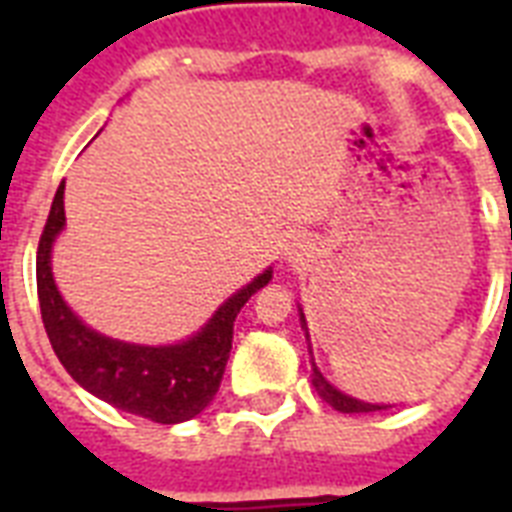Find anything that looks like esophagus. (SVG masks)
Returning <instances> with one entry per match:
<instances>
[{
  "label": "esophagus",
  "instance_id": "esophagus-1",
  "mask_svg": "<svg viewBox=\"0 0 512 512\" xmlns=\"http://www.w3.org/2000/svg\"><path fill=\"white\" fill-rule=\"evenodd\" d=\"M284 255H287V257H295L297 255V244H295V241H292V244H287V249H284Z\"/></svg>",
  "mask_w": 512,
  "mask_h": 512
}]
</instances>
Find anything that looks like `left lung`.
Segmentation results:
<instances>
[{
    "instance_id": "1",
    "label": "left lung",
    "mask_w": 512,
    "mask_h": 512,
    "mask_svg": "<svg viewBox=\"0 0 512 512\" xmlns=\"http://www.w3.org/2000/svg\"><path fill=\"white\" fill-rule=\"evenodd\" d=\"M300 324H303L305 337H308V324H305L303 308H300ZM313 388L319 390V396L324 398L329 406H335L337 412L361 414V412H377V409H385L382 404H366V401H358V398H353V396H345V393H342V390H337L335 385H329L327 377H324V374L316 369V364H313Z\"/></svg>"
}]
</instances>
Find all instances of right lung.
<instances>
[{
    "label": "right lung",
    "instance_id": "right-lung-1",
    "mask_svg": "<svg viewBox=\"0 0 512 512\" xmlns=\"http://www.w3.org/2000/svg\"><path fill=\"white\" fill-rule=\"evenodd\" d=\"M63 225L66 209L60 185L36 252V292L50 345L66 372L100 401L162 425H177L204 412L220 388L231 356L233 321L249 297L271 281V268L228 297L188 340L135 345L90 329L60 297L50 257Z\"/></svg>",
    "mask_w": 512,
    "mask_h": 512
}]
</instances>
